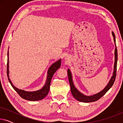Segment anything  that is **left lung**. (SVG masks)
Here are the masks:
<instances>
[{
    "mask_svg": "<svg viewBox=\"0 0 123 123\" xmlns=\"http://www.w3.org/2000/svg\"><path fill=\"white\" fill-rule=\"evenodd\" d=\"M112 36L114 37V43L115 44V63H114V70L113 72V75H112L111 78L109 81V83L106 86L105 88L101 91L99 92L98 93L95 94V95L90 96H87L83 95V94L79 92L77 88H75L72 80V74L70 72V70L68 69V76L69 79V82L70 86V90H71V93L73 95V96L79 101L83 102H94L98 100L101 97H102L106 92L108 91L111 87L112 86L113 84L115 82L116 75H117V46H116V42H115V36L114 33L112 32Z\"/></svg>",
    "mask_w": 123,
    "mask_h": 123,
    "instance_id": "1",
    "label": "left lung"
}]
</instances>
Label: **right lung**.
Instances as JSON below:
<instances>
[{
  "label": "right lung",
  "mask_w": 123,
  "mask_h": 123,
  "mask_svg": "<svg viewBox=\"0 0 123 123\" xmlns=\"http://www.w3.org/2000/svg\"><path fill=\"white\" fill-rule=\"evenodd\" d=\"M8 60H7V70H6V73H7V76L9 82L11 83L12 86L13 88L14 89V90L17 92L20 96L22 98L25 99V100H29V101H38L41 100L43 98H45V97L48 95V94L50 90V83H51V80L53 77L54 74L55 73V72L60 67L61 65V59L59 60L56 62H55L53 64L51 65V66L50 67L49 69L48 72V77H47V80L46 83L44 86L40 90L34 92H27L25 91L24 90H19L17 88H16V87L14 86V85H13L12 83L11 80L9 79V58H8Z\"/></svg>",
  "instance_id": "1"
}]
</instances>
